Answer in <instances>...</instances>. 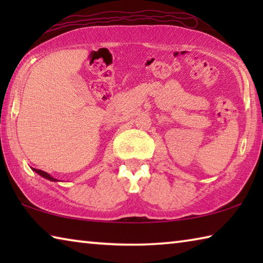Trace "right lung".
<instances>
[{"instance_id": "right-lung-1", "label": "right lung", "mask_w": 263, "mask_h": 263, "mask_svg": "<svg viewBox=\"0 0 263 263\" xmlns=\"http://www.w3.org/2000/svg\"><path fill=\"white\" fill-rule=\"evenodd\" d=\"M33 171L35 172V173H38L39 175H42L43 177H45V179H47V180H50V181H58L57 179H54V177H52L50 174H47L46 172H44V171H41V169H35V168H33Z\"/></svg>"}]
</instances>
